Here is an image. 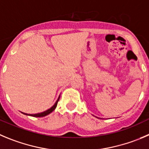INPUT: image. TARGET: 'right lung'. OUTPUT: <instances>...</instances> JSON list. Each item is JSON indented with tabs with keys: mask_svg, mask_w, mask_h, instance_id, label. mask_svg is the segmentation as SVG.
<instances>
[{
	"mask_svg": "<svg viewBox=\"0 0 149 149\" xmlns=\"http://www.w3.org/2000/svg\"><path fill=\"white\" fill-rule=\"evenodd\" d=\"M59 98H60V95L59 96L58 99L56 100V101L55 102V104H54V105H53V106L51 107V108H50V109H47V110L44 111V112H40V113H37V114H27V113H24V112H22V113H23L24 115H30V116H33V117H44V116H46V115H49L50 113H51V112H52L53 111H54V109H56V106H57V103H58V101H59Z\"/></svg>",
	"mask_w": 149,
	"mask_h": 149,
	"instance_id": "obj_1",
	"label": "right lung"
}]
</instances>
